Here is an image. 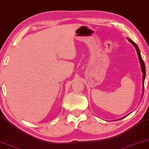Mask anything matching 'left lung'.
<instances>
[{
	"label": "left lung",
	"mask_w": 149,
	"mask_h": 149,
	"mask_svg": "<svg viewBox=\"0 0 149 149\" xmlns=\"http://www.w3.org/2000/svg\"><path fill=\"white\" fill-rule=\"evenodd\" d=\"M127 40L130 41V42L132 43V44L134 45L135 47V48L136 49V52H137V54H138V59H139V61H140V67H141V70H142V72L143 73V75H142V92H143L144 91V80H145V77H146V69H145V65H144V63L143 60H142V56H141V54H140V49L138 48V45H136V43H134V41H133L132 39H130V38H127ZM142 95H143V93H142ZM125 118L123 117V118H120L118 120H120V119H122V118Z\"/></svg>",
	"instance_id": "left-lung-1"
}]
</instances>
